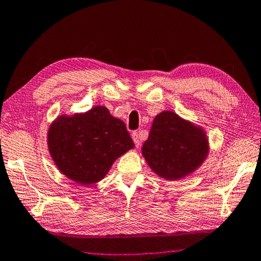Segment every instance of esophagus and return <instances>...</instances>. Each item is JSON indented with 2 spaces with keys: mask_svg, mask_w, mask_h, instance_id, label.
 I'll use <instances>...</instances> for the list:
<instances>
[{
  "mask_svg": "<svg viewBox=\"0 0 261 261\" xmlns=\"http://www.w3.org/2000/svg\"><path fill=\"white\" fill-rule=\"evenodd\" d=\"M132 139H134V141H135L136 147H139V145H140V139H139V135H138V132H134V134H132Z\"/></svg>",
  "mask_w": 261,
  "mask_h": 261,
  "instance_id": "34e87169",
  "label": "esophagus"
}]
</instances>
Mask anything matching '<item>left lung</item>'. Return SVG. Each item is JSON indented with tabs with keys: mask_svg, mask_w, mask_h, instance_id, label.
<instances>
[{
	"mask_svg": "<svg viewBox=\"0 0 261 261\" xmlns=\"http://www.w3.org/2000/svg\"><path fill=\"white\" fill-rule=\"evenodd\" d=\"M202 129L173 112L155 116L143 155L154 173L166 179H179L199 167L208 153Z\"/></svg>",
	"mask_w": 261,
	"mask_h": 261,
	"instance_id": "1",
	"label": "left lung"
}]
</instances>
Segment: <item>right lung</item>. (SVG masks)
<instances>
[{"label": "right lung", "mask_w": 261, "mask_h": 261, "mask_svg": "<svg viewBox=\"0 0 261 261\" xmlns=\"http://www.w3.org/2000/svg\"><path fill=\"white\" fill-rule=\"evenodd\" d=\"M48 147L62 174L91 185L102 179L114 161L135 144L124 123L98 106L85 114L57 118L48 132Z\"/></svg>", "instance_id": "obj_1"}]
</instances>
